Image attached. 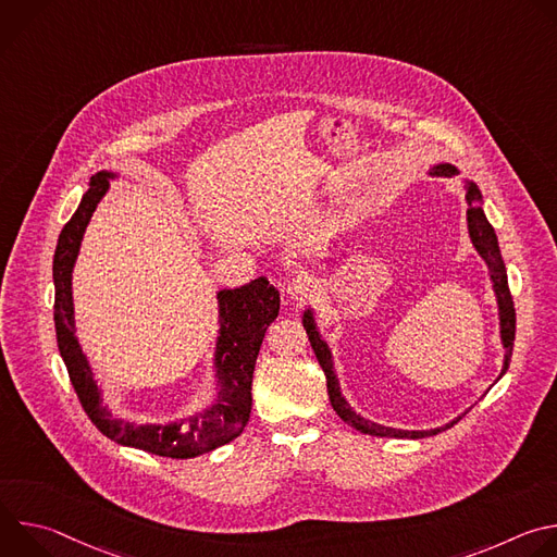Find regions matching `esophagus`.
I'll use <instances>...</instances> for the list:
<instances>
[{
	"label": "esophagus",
	"instance_id": "34e87169",
	"mask_svg": "<svg viewBox=\"0 0 557 557\" xmlns=\"http://www.w3.org/2000/svg\"><path fill=\"white\" fill-rule=\"evenodd\" d=\"M286 293L293 299H308L317 293V280L308 273H299L286 282Z\"/></svg>",
	"mask_w": 557,
	"mask_h": 557
}]
</instances>
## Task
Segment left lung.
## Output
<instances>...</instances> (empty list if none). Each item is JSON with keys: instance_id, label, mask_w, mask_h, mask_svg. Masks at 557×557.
Listing matches in <instances>:
<instances>
[{"instance_id": "obj_1", "label": "left lung", "mask_w": 557, "mask_h": 557, "mask_svg": "<svg viewBox=\"0 0 557 557\" xmlns=\"http://www.w3.org/2000/svg\"><path fill=\"white\" fill-rule=\"evenodd\" d=\"M460 170L451 163H436L428 170L430 178H451L458 176ZM462 189H465V200H467V233H469V240L475 249V253L481 256V260L487 267V275L492 282V290L496 295V304H498V333H500V344H503V368L500 374L496 376V381L503 379V374L509 368V359L513 352V339H516V308H513V299L509 293V284H507V269L503 262V253L498 247V235L494 231V226L490 224L485 211H483V194L473 181L462 178ZM301 324L306 329L308 342L312 346V352L320 361L324 374H326V383H329V396H331V404L335 408V412L357 432L361 434H370V436H387V438H428L434 436L447 428H451L454 423H458L469 410L460 412L458 417H454L451 421H447L441 428H430V430H401V428H389V425H381L374 421H368L366 417L357 414L352 410V406L346 401V396L342 392L337 372H335V361H333V350L329 346V342L322 337L320 326H317L314 320V308L308 306L301 312ZM494 381V383H496ZM492 383V385H494ZM490 385V387H492ZM487 387V389H490Z\"/></svg>"}]
</instances>
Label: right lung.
<instances>
[{
    "label": "right lung",
    "instance_id": "1",
    "mask_svg": "<svg viewBox=\"0 0 557 557\" xmlns=\"http://www.w3.org/2000/svg\"><path fill=\"white\" fill-rule=\"evenodd\" d=\"M114 181H121L119 172H97L90 178V189L59 233L52 260L57 346L78 401L101 434L119 445L145 449L156 456L196 458L231 443L245 432L251 414L256 359L267 329L280 312V290L269 277L260 275L240 288H220L215 293L220 329L211 357L213 396L205 408L161 423H136L116 417L106 401L103 385L97 383L82 342L76 337L72 299V273L86 228Z\"/></svg>",
    "mask_w": 557,
    "mask_h": 557
}]
</instances>
